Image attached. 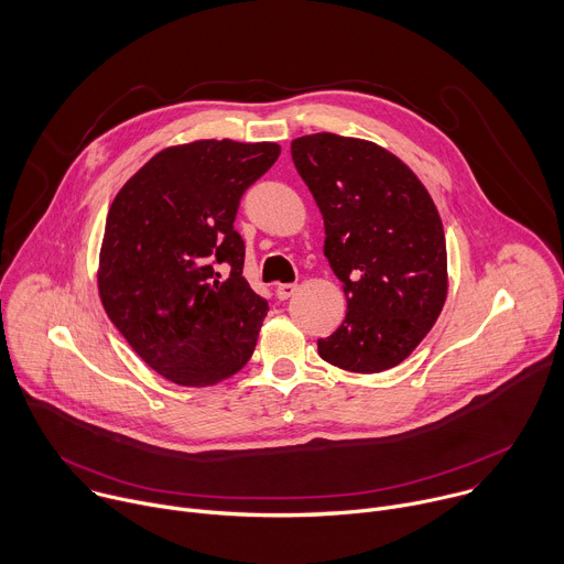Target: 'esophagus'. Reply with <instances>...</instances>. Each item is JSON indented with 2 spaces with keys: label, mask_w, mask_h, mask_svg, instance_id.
<instances>
[{
  "label": "esophagus",
  "mask_w": 564,
  "mask_h": 564,
  "mask_svg": "<svg viewBox=\"0 0 564 564\" xmlns=\"http://www.w3.org/2000/svg\"><path fill=\"white\" fill-rule=\"evenodd\" d=\"M294 292H296V285H294V283H279V285H276V296H279V301H288Z\"/></svg>",
  "instance_id": "34e87169"
}]
</instances>
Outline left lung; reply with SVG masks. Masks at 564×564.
<instances>
[{"label": "left lung", "mask_w": 564, "mask_h": 564, "mask_svg": "<svg viewBox=\"0 0 564 564\" xmlns=\"http://www.w3.org/2000/svg\"><path fill=\"white\" fill-rule=\"evenodd\" d=\"M292 160L324 216V254L348 299L318 355L350 372L388 370L420 346L446 301L437 207L397 155L368 140L303 135Z\"/></svg>", "instance_id": "1"}]
</instances>
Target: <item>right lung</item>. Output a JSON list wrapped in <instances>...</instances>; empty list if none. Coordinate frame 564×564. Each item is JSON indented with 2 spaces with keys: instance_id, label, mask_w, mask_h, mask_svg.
<instances>
[{
  "instance_id": "1",
  "label": "right lung",
  "mask_w": 564,
  "mask_h": 564,
  "mask_svg": "<svg viewBox=\"0 0 564 564\" xmlns=\"http://www.w3.org/2000/svg\"><path fill=\"white\" fill-rule=\"evenodd\" d=\"M279 153L276 142L170 147L109 207L102 305L138 357L174 383H218L254 352L270 305L243 276L246 243L234 220Z\"/></svg>"
}]
</instances>
